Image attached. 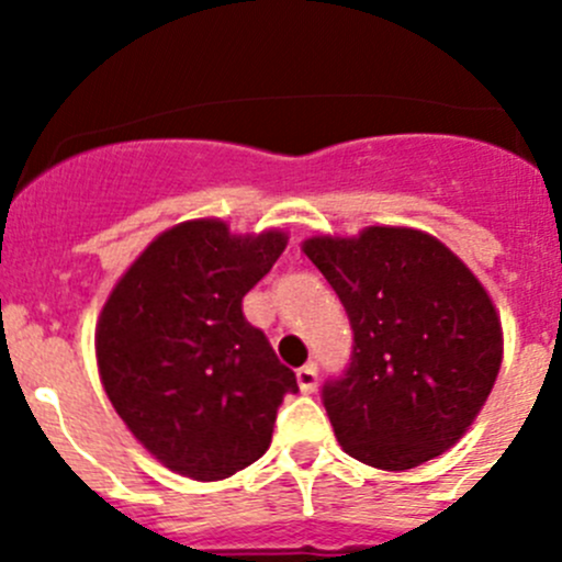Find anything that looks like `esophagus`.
I'll return each mask as SVG.
<instances>
[{
  "mask_svg": "<svg viewBox=\"0 0 562 562\" xmlns=\"http://www.w3.org/2000/svg\"><path fill=\"white\" fill-rule=\"evenodd\" d=\"M296 381H299V389H302L304 394H313V391L317 389V367L315 364L299 367Z\"/></svg>",
  "mask_w": 562,
  "mask_h": 562,
  "instance_id": "1",
  "label": "esophagus"
}]
</instances>
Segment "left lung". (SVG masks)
I'll return each instance as SVG.
<instances>
[{
    "label": "left lung",
    "mask_w": 562,
    "mask_h": 562,
    "mask_svg": "<svg viewBox=\"0 0 562 562\" xmlns=\"http://www.w3.org/2000/svg\"><path fill=\"white\" fill-rule=\"evenodd\" d=\"M304 252L342 302L350 361L321 389L339 446L381 470H411L462 438L495 386L503 334L468 266L432 236L367 228Z\"/></svg>",
    "instance_id": "1"
}]
</instances>
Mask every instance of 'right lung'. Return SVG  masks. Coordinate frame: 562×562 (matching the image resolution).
I'll return each mask as SVG.
<instances>
[{
	"mask_svg": "<svg viewBox=\"0 0 562 562\" xmlns=\"http://www.w3.org/2000/svg\"><path fill=\"white\" fill-rule=\"evenodd\" d=\"M282 249L280 231L241 239L217 220L176 225L140 252L100 315L108 400L187 479H228L263 457L282 396L299 391L241 310Z\"/></svg>",
	"mask_w": 562,
	"mask_h": 562,
	"instance_id": "obj_1",
	"label": "right lung"
}]
</instances>
